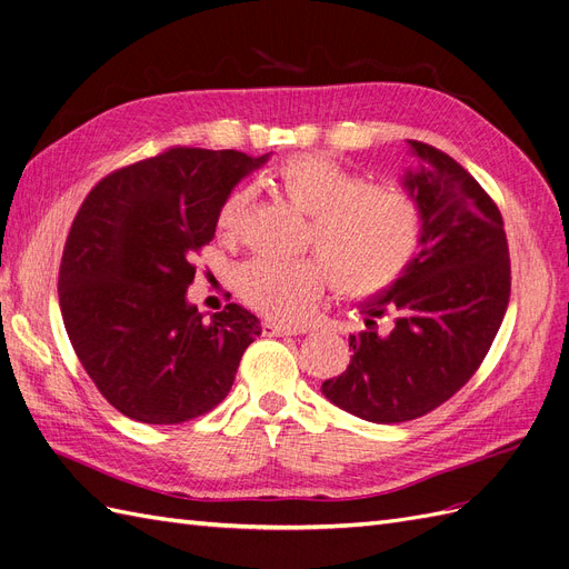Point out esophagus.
Segmentation results:
<instances>
[{"mask_svg": "<svg viewBox=\"0 0 569 569\" xmlns=\"http://www.w3.org/2000/svg\"><path fill=\"white\" fill-rule=\"evenodd\" d=\"M303 332H308V327H291V325L272 322V320L263 322V335L266 337H291V335H303Z\"/></svg>", "mask_w": 569, "mask_h": 569, "instance_id": "obj_1", "label": "esophagus"}]
</instances>
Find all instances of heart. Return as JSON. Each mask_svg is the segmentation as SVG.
<instances>
[{"label":"heart","instance_id":"1","mask_svg":"<svg viewBox=\"0 0 569 569\" xmlns=\"http://www.w3.org/2000/svg\"><path fill=\"white\" fill-rule=\"evenodd\" d=\"M274 184L295 209L311 216L306 247L313 249L341 295L370 297L382 291L401 278L420 249L422 216L403 189L366 184L353 170L327 157L284 161L274 170ZM247 201L244 189H232L220 201L216 213L220 234L239 232ZM321 269L311 258H251L237 268L234 289L258 313L299 322L322 295Z\"/></svg>","mask_w":569,"mask_h":569}]
</instances>
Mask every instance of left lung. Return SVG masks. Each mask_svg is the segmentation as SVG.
<instances>
[{
	"mask_svg": "<svg viewBox=\"0 0 569 569\" xmlns=\"http://www.w3.org/2000/svg\"><path fill=\"white\" fill-rule=\"evenodd\" d=\"M418 159L401 184L422 216L420 249L399 280L360 301L366 330L351 363L322 382L325 399L377 425L435 410L470 380L503 322L510 258L503 218L479 182L443 151L408 140ZM395 327L382 336L376 318Z\"/></svg>",
	"mask_w": 569,
	"mask_h": 569,
	"instance_id": "8db88e82",
	"label": "left lung"
}]
</instances>
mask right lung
I'll use <instances>...</instances> for the list:
<instances>
[{"label": "right lung", "mask_w": 569, "mask_h": 569, "mask_svg": "<svg viewBox=\"0 0 569 569\" xmlns=\"http://www.w3.org/2000/svg\"><path fill=\"white\" fill-rule=\"evenodd\" d=\"M268 159L176 147L116 170L82 201L63 247L59 306L82 368L130 420L178 425L209 412L261 335L237 303L206 320L187 287L220 201Z\"/></svg>", "instance_id": "obj_1"}]
</instances>
